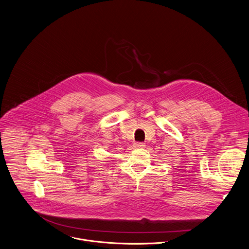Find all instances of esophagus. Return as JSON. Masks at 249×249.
Returning a JSON list of instances; mask_svg holds the SVG:
<instances>
[{"label": "esophagus", "mask_w": 249, "mask_h": 249, "mask_svg": "<svg viewBox=\"0 0 249 249\" xmlns=\"http://www.w3.org/2000/svg\"><path fill=\"white\" fill-rule=\"evenodd\" d=\"M145 145H144V143H142V142H136V143H134V147L135 148H143Z\"/></svg>", "instance_id": "1"}]
</instances>
